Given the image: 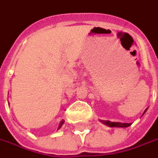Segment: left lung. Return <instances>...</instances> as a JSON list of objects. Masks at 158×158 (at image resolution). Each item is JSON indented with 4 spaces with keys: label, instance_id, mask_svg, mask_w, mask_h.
I'll use <instances>...</instances> for the list:
<instances>
[{
    "label": "left lung",
    "instance_id": "left-lung-1",
    "mask_svg": "<svg viewBox=\"0 0 158 158\" xmlns=\"http://www.w3.org/2000/svg\"><path fill=\"white\" fill-rule=\"evenodd\" d=\"M147 111V110H146ZM145 111V112H146ZM105 124H106V125L110 126V127H128V126H130L131 124L130 123H111V122H109V121H104L103 122Z\"/></svg>",
    "mask_w": 158,
    "mask_h": 158
}]
</instances>
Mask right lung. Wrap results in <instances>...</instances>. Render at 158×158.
Returning <instances> with one entry per match:
<instances>
[{"mask_svg":"<svg viewBox=\"0 0 158 158\" xmlns=\"http://www.w3.org/2000/svg\"><path fill=\"white\" fill-rule=\"evenodd\" d=\"M63 123H64V121H61V122H60V125H59V129H60V127H61V125H62V124H63Z\"/></svg>","mask_w":158,"mask_h":158,"instance_id":"obj_1","label":"right lung"}]
</instances>
